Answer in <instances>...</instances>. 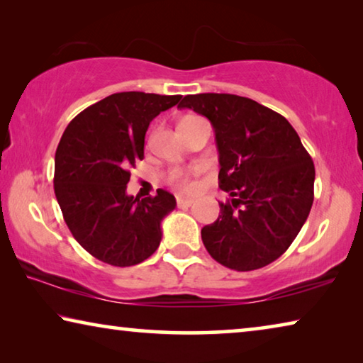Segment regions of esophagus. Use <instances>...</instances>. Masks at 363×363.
<instances>
[{
	"label": "esophagus",
	"instance_id": "obj_1",
	"mask_svg": "<svg viewBox=\"0 0 363 363\" xmlns=\"http://www.w3.org/2000/svg\"><path fill=\"white\" fill-rule=\"evenodd\" d=\"M176 201H177V208H189L194 203V200L187 199V196H177Z\"/></svg>",
	"mask_w": 363,
	"mask_h": 363
}]
</instances>
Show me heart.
<instances>
[{
  "label": "heart",
  "instance_id": "obj_1",
  "mask_svg": "<svg viewBox=\"0 0 363 363\" xmlns=\"http://www.w3.org/2000/svg\"><path fill=\"white\" fill-rule=\"evenodd\" d=\"M168 182L171 186H174L181 190H192L195 187L192 176H190V173H187V171H182V169L171 171L168 174Z\"/></svg>",
  "mask_w": 363,
  "mask_h": 363
}]
</instances>
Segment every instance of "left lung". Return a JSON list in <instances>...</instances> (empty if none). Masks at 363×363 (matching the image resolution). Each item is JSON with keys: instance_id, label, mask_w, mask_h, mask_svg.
I'll return each mask as SVG.
<instances>
[{"instance_id": "left-lung-1", "label": "left lung", "mask_w": 363, "mask_h": 363, "mask_svg": "<svg viewBox=\"0 0 363 363\" xmlns=\"http://www.w3.org/2000/svg\"><path fill=\"white\" fill-rule=\"evenodd\" d=\"M177 107L206 116L216 134L219 187L232 199L201 229L214 261L247 272L285 253L314 201V162L285 116L248 97L190 94Z\"/></svg>"}]
</instances>
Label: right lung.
Instances as JSON below:
<instances>
[{
	"instance_id": "1",
	"label": "right lung",
	"mask_w": 363,
	"mask_h": 363,
	"mask_svg": "<svg viewBox=\"0 0 363 363\" xmlns=\"http://www.w3.org/2000/svg\"><path fill=\"white\" fill-rule=\"evenodd\" d=\"M182 96L128 91L84 108L62 134L54 192L72 235L91 256L130 267L155 253L162 220L176 208L163 189L144 200L126 194L131 167L144 158L150 121Z\"/></svg>"
}]
</instances>
